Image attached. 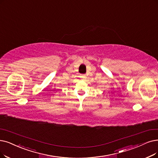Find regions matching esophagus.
I'll return each mask as SVG.
<instances>
[{
	"label": "esophagus",
	"mask_w": 158,
	"mask_h": 158,
	"mask_svg": "<svg viewBox=\"0 0 158 158\" xmlns=\"http://www.w3.org/2000/svg\"><path fill=\"white\" fill-rule=\"evenodd\" d=\"M80 77H81V78L85 79V78H86V76H85V74H81V75H80Z\"/></svg>",
	"instance_id": "34e87169"
}]
</instances>
